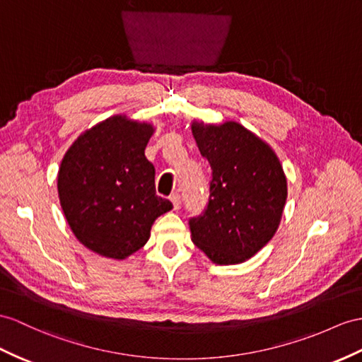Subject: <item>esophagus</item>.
Wrapping results in <instances>:
<instances>
[{"label":"esophagus","instance_id":"esophagus-1","mask_svg":"<svg viewBox=\"0 0 362 362\" xmlns=\"http://www.w3.org/2000/svg\"><path fill=\"white\" fill-rule=\"evenodd\" d=\"M170 201H172V204H173V210H178L180 206H181V198H180L178 193H172Z\"/></svg>","mask_w":362,"mask_h":362}]
</instances>
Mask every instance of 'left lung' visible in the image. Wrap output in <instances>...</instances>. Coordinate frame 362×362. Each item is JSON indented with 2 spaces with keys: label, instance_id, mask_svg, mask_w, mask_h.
Instances as JSON below:
<instances>
[{
  "label": "left lung",
  "instance_id": "obj_1",
  "mask_svg": "<svg viewBox=\"0 0 362 362\" xmlns=\"http://www.w3.org/2000/svg\"><path fill=\"white\" fill-rule=\"evenodd\" d=\"M192 135L211 167L204 215L190 219L192 241L219 266L255 257L276 233L287 178L275 151L240 122L193 119Z\"/></svg>",
  "mask_w": 362,
  "mask_h": 362
}]
</instances>
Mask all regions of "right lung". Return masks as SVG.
<instances>
[{
    "label": "right lung",
    "instance_id": "right-lung-1",
    "mask_svg": "<svg viewBox=\"0 0 362 362\" xmlns=\"http://www.w3.org/2000/svg\"><path fill=\"white\" fill-rule=\"evenodd\" d=\"M153 132L151 122L113 115L84 130L63 156L59 204L76 240L93 253L129 258L173 207L156 195L155 167L144 155Z\"/></svg>",
    "mask_w": 362,
    "mask_h": 362
}]
</instances>
